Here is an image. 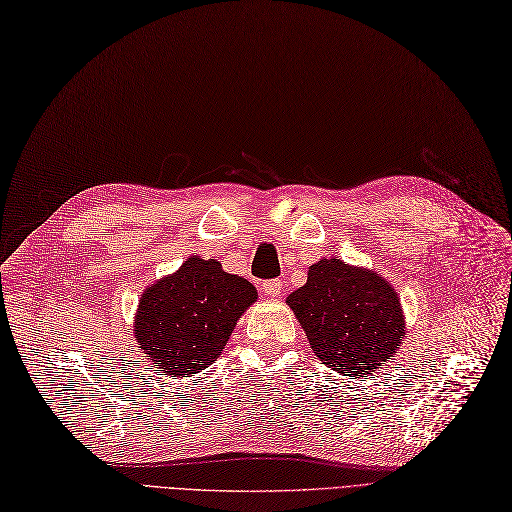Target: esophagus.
<instances>
[{
	"mask_svg": "<svg viewBox=\"0 0 512 512\" xmlns=\"http://www.w3.org/2000/svg\"><path fill=\"white\" fill-rule=\"evenodd\" d=\"M262 292L267 294V296H271V298L281 296V279H267V281H264Z\"/></svg>",
	"mask_w": 512,
	"mask_h": 512,
	"instance_id": "34e87169",
	"label": "esophagus"
}]
</instances>
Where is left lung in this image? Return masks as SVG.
Masks as SVG:
<instances>
[{
  "instance_id": "8db88e82",
  "label": "left lung",
  "mask_w": 512,
  "mask_h": 512,
  "mask_svg": "<svg viewBox=\"0 0 512 512\" xmlns=\"http://www.w3.org/2000/svg\"><path fill=\"white\" fill-rule=\"evenodd\" d=\"M313 354L347 377H366L394 358L404 337L398 294L377 273L324 258L286 301Z\"/></svg>"
}]
</instances>
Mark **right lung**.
I'll return each instance as SVG.
<instances>
[{
  "instance_id": "right-lung-1",
  "label": "right lung",
  "mask_w": 512,
  "mask_h": 512,
  "mask_svg": "<svg viewBox=\"0 0 512 512\" xmlns=\"http://www.w3.org/2000/svg\"><path fill=\"white\" fill-rule=\"evenodd\" d=\"M256 296L248 279L222 271L216 260L192 256L178 273L146 290L135 339L163 373L197 375L222 354Z\"/></svg>"
}]
</instances>
